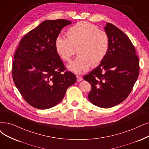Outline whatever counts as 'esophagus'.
<instances>
[{"instance_id": "obj_1", "label": "esophagus", "mask_w": 149, "mask_h": 149, "mask_svg": "<svg viewBox=\"0 0 149 149\" xmlns=\"http://www.w3.org/2000/svg\"><path fill=\"white\" fill-rule=\"evenodd\" d=\"M76 78H77V81L78 82H80L82 80V77L81 76H77Z\"/></svg>"}]
</instances>
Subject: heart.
<instances>
[{
    "instance_id": "1",
    "label": "heart",
    "mask_w": 149,
    "mask_h": 149,
    "mask_svg": "<svg viewBox=\"0 0 149 149\" xmlns=\"http://www.w3.org/2000/svg\"><path fill=\"white\" fill-rule=\"evenodd\" d=\"M68 39L56 38L55 48L64 61L69 62L78 49V57L68 65V69L76 74L84 73L92 66H97L106 57L109 46L108 34L86 21L78 22L67 32Z\"/></svg>"
}]
</instances>
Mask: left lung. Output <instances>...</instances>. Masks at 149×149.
<instances>
[{
  "label": "left lung",
  "mask_w": 149,
  "mask_h": 149,
  "mask_svg": "<svg viewBox=\"0 0 149 149\" xmlns=\"http://www.w3.org/2000/svg\"><path fill=\"white\" fill-rule=\"evenodd\" d=\"M109 39L108 53L98 66L84 76L92 88L88 98L93 104L109 108L125 100L138 78L139 61L132 41L111 23L104 28Z\"/></svg>",
  "instance_id": "left-lung-1"
}]
</instances>
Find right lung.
Wrapping results in <instances>:
<instances>
[{
  "instance_id": "obj_1",
  "label": "right lung",
  "mask_w": 149,
  "mask_h": 149,
  "mask_svg": "<svg viewBox=\"0 0 149 149\" xmlns=\"http://www.w3.org/2000/svg\"><path fill=\"white\" fill-rule=\"evenodd\" d=\"M71 22L46 20L28 32L15 54L12 76L26 102L35 108H51L63 100L67 88L76 82L55 48L61 30Z\"/></svg>"
}]
</instances>
